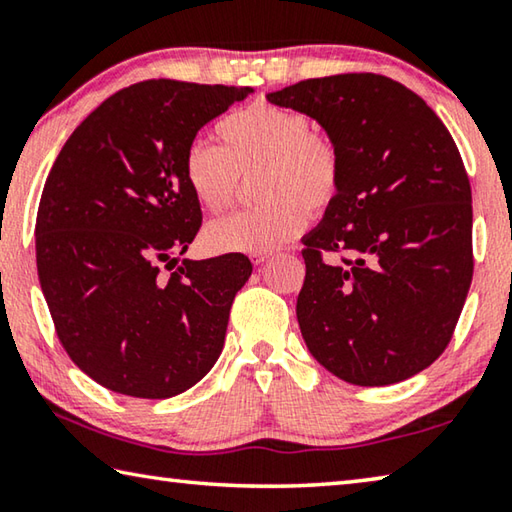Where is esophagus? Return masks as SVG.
<instances>
[{"instance_id": "obj_1", "label": "esophagus", "mask_w": 512, "mask_h": 512, "mask_svg": "<svg viewBox=\"0 0 512 512\" xmlns=\"http://www.w3.org/2000/svg\"><path fill=\"white\" fill-rule=\"evenodd\" d=\"M253 262L257 266H264L266 262H271V255H253Z\"/></svg>"}]
</instances>
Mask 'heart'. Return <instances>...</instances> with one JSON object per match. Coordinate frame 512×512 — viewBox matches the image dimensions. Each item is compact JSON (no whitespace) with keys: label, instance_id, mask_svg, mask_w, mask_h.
Segmentation results:
<instances>
[{"label":"heart","instance_id":"obj_1","mask_svg":"<svg viewBox=\"0 0 512 512\" xmlns=\"http://www.w3.org/2000/svg\"><path fill=\"white\" fill-rule=\"evenodd\" d=\"M216 146L194 144L185 155L189 194L207 214L235 203L239 178L255 176L259 210L210 223L203 246L210 253L268 255L298 237L311 216H323L343 185V153L334 137L311 131L298 110L250 103L219 119Z\"/></svg>","mask_w":512,"mask_h":512}]
</instances>
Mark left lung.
Masks as SVG:
<instances>
[{"instance_id":"left-lung-1","label":"left lung","mask_w":512,"mask_h":512,"mask_svg":"<svg viewBox=\"0 0 512 512\" xmlns=\"http://www.w3.org/2000/svg\"><path fill=\"white\" fill-rule=\"evenodd\" d=\"M266 99L316 119L343 153L341 194L302 237L296 314L311 357L354 386L418 375L452 341L474 268L472 189L452 135L381 74L307 79Z\"/></svg>"}]
</instances>
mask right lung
Wrapping results in <instances>:
<instances>
[{"label": "right lung", "mask_w": 512, "mask_h": 512, "mask_svg": "<svg viewBox=\"0 0 512 512\" xmlns=\"http://www.w3.org/2000/svg\"><path fill=\"white\" fill-rule=\"evenodd\" d=\"M250 92L135 83L81 121L49 171L40 287L69 359L108 391L167 400L219 359L253 264L228 253L175 266L203 221L183 167L196 133Z\"/></svg>", "instance_id": "obj_1"}]
</instances>
